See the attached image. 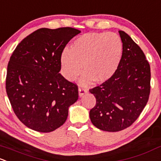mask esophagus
<instances>
[{
	"mask_svg": "<svg viewBox=\"0 0 161 161\" xmlns=\"http://www.w3.org/2000/svg\"><path fill=\"white\" fill-rule=\"evenodd\" d=\"M87 89L84 87H79V96H82L84 94H86L87 92Z\"/></svg>",
	"mask_w": 161,
	"mask_h": 161,
	"instance_id": "1",
	"label": "esophagus"
}]
</instances>
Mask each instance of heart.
<instances>
[{"label":"heart","instance_id":"heart-1","mask_svg":"<svg viewBox=\"0 0 161 161\" xmlns=\"http://www.w3.org/2000/svg\"><path fill=\"white\" fill-rule=\"evenodd\" d=\"M123 45L120 37L113 32H92L82 35L65 48L60 58L61 72L69 81H74L82 72L81 82L95 80L103 82L111 79L120 64Z\"/></svg>","mask_w":161,"mask_h":161}]
</instances>
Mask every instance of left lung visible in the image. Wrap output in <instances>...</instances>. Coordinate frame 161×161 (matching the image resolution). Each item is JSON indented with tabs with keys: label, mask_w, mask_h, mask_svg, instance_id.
<instances>
[{
	"label": "left lung",
	"mask_w": 161,
	"mask_h": 161,
	"mask_svg": "<svg viewBox=\"0 0 161 161\" xmlns=\"http://www.w3.org/2000/svg\"><path fill=\"white\" fill-rule=\"evenodd\" d=\"M123 45V57L114 75L89 89L96 105L89 112L96 127L108 132L120 131L140 116L150 93V67L137 44L119 31Z\"/></svg>",
	"instance_id": "obj_1"
}]
</instances>
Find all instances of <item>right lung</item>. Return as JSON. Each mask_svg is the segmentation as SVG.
<instances>
[{
    "instance_id": "obj_1",
    "label": "right lung",
    "mask_w": 161,
    "mask_h": 161,
    "mask_svg": "<svg viewBox=\"0 0 161 161\" xmlns=\"http://www.w3.org/2000/svg\"><path fill=\"white\" fill-rule=\"evenodd\" d=\"M81 31L40 28L20 42L8 65L6 92L17 117L27 127L49 133L66 121L79 98L78 86L59 72L65 45Z\"/></svg>"
}]
</instances>
